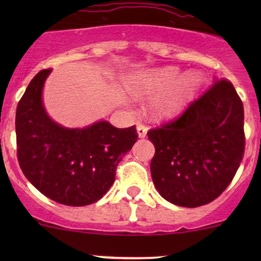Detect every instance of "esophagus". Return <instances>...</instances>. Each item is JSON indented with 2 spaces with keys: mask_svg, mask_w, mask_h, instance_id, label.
Instances as JSON below:
<instances>
[{
  "mask_svg": "<svg viewBox=\"0 0 261 261\" xmlns=\"http://www.w3.org/2000/svg\"><path fill=\"white\" fill-rule=\"evenodd\" d=\"M136 130L140 139H143V137H146V135H147V126H145V125L141 124V122H137Z\"/></svg>",
  "mask_w": 261,
  "mask_h": 261,
  "instance_id": "1",
  "label": "esophagus"
}]
</instances>
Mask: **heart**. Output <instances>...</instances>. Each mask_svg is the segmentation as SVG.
<instances>
[{
	"label": "heart",
	"mask_w": 261,
	"mask_h": 261,
	"mask_svg": "<svg viewBox=\"0 0 261 261\" xmlns=\"http://www.w3.org/2000/svg\"><path fill=\"white\" fill-rule=\"evenodd\" d=\"M182 74L176 67H164L149 70L135 76L131 80L137 93H149L162 91L168 87L179 85L174 89L152 98L149 109L157 116H168L180 110L194 92L201 86V77L196 72L188 73L181 80Z\"/></svg>",
	"instance_id": "obj_1"
}]
</instances>
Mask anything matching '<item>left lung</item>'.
Masks as SVG:
<instances>
[{
  "mask_svg": "<svg viewBox=\"0 0 261 261\" xmlns=\"http://www.w3.org/2000/svg\"><path fill=\"white\" fill-rule=\"evenodd\" d=\"M147 135L158 193L174 205L199 207L223 193L243 160V103L232 83L216 79L179 118Z\"/></svg>",
  "mask_w": 261,
  "mask_h": 261,
  "instance_id": "left-lung-1",
  "label": "left lung"
}]
</instances>
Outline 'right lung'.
I'll return each mask as SVG.
<instances>
[{
    "label": "right lung",
    "mask_w": 261,
    "mask_h": 261,
    "mask_svg": "<svg viewBox=\"0 0 261 261\" xmlns=\"http://www.w3.org/2000/svg\"><path fill=\"white\" fill-rule=\"evenodd\" d=\"M50 72L40 71L18 103V162L25 178L49 199L67 206L91 205L113 185L116 167L137 141L136 128H118L106 120L70 128L54 121L43 103Z\"/></svg>",
    "instance_id": "obj_1"
}]
</instances>
